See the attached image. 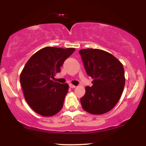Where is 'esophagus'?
<instances>
[{
	"label": "esophagus",
	"instance_id": "34e87169",
	"mask_svg": "<svg viewBox=\"0 0 146 146\" xmlns=\"http://www.w3.org/2000/svg\"><path fill=\"white\" fill-rule=\"evenodd\" d=\"M69 87L70 88H75V85H73V84H69Z\"/></svg>",
	"mask_w": 146,
	"mask_h": 146
}]
</instances>
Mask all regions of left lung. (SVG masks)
Instances as JSON below:
<instances>
[{"instance_id":"obj_1","label":"left lung","mask_w":146,"mask_h":146,"mask_svg":"<svg viewBox=\"0 0 146 146\" xmlns=\"http://www.w3.org/2000/svg\"><path fill=\"white\" fill-rule=\"evenodd\" d=\"M87 75L93 86L86 87L80 99L82 106L93 115H102L115 107L125 86L123 64L110 53L98 48L80 50Z\"/></svg>"}]
</instances>
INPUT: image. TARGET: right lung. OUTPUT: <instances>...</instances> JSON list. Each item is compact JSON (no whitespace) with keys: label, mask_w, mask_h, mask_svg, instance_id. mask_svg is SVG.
Wrapping results in <instances>:
<instances>
[{"label":"right lung","mask_w":146,"mask_h":146,"mask_svg":"<svg viewBox=\"0 0 146 146\" xmlns=\"http://www.w3.org/2000/svg\"><path fill=\"white\" fill-rule=\"evenodd\" d=\"M74 51V48L44 47L29 58L21 72L20 82L25 100L42 116H53L62 108L68 85L51 79Z\"/></svg>","instance_id":"add662e5"}]
</instances>
